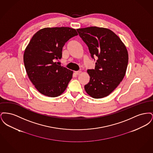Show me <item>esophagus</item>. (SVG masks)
Listing matches in <instances>:
<instances>
[{"label":"esophagus","mask_w":153,"mask_h":153,"mask_svg":"<svg viewBox=\"0 0 153 153\" xmlns=\"http://www.w3.org/2000/svg\"><path fill=\"white\" fill-rule=\"evenodd\" d=\"M81 72V71H76V72H75V73H76V74H77V75H78V74H80Z\"/></svg>","instance_id":"obj_1"}]
</instances>
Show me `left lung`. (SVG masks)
<instances>
[{
  "label": "left lung",
  "mask_w": 153,
  "mask_h": 153,
  "mask_svg": "<svg viewBox=\"0 0 153 153\" xmlns=\"http://www.w3.org/2000/svg\"><path fill=\"white\" fill-rule=\"evenodd\" d=\"M87 44L91 57H97L94 69H88L89 82L84 86L95 99L106 97L123 79L128 61V51L119 37L111 30L96 26L77 29Z\"/></svg>",
  "instance_id": "obj_1"
}]
</instances>
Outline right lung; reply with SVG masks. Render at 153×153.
<instances>
[{
  "mask_svg": "<svg viewBox=\"0 0 153 153\" xmlns=\"http://www.w3.org/2000/svg\"><path fill=\"white\" fill-rule=\"evenodd\" d=\"M76 30L67 27H46L33 36L23 55V62L31 82L41 94L51 97L61 95L72 78L73 71L59 65L62 48Z\"/></svg>",
  "mask_w": 153,
  "mask_h": 153,
  "instance_id": "add662e5",
  "label": "right lung"
}]
</instances>
